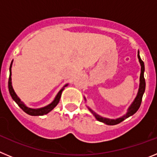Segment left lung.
Instances as JSON below:
<instances>
[{"label":"left lung","instance_id":"left-lung-1","mask_svg":"<svg viewBox=\"0 0 157 157\" xmlns=\"http://www.w3.org/2000/svg\"><path fill=\"white\" fill-rule=\"evenodd\" d=\"M138 57L139 59V61L140 63H141V75H140V86H139V90H138V95L136 97L135 100L132 103V105H130V107L128 109V112H127V114L125 116H123V117L121 118H119L117 120H109V119H106V118H103L100 116L99 115H98L97 113H95L94 112H93L90 109V111L92 112L94 116H95L96 119L100 122H102V123H105L107 125H116L118 123H121L123 122V120H125L127 118L130 117V116H132L138 110V109L140 108L141 106V101H142V97H143V94L144 92H145V78H144V71H145V64H144V62L141 60V57L139 56V52L138 53Z\"/></svg>","mask_w":157,"mask_h":157}]
</instances>
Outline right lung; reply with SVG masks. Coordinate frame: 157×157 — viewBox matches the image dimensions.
Listing matches in <instances>:
<instances>
[{"label":"right lung","instance_id":"right-lung-1","mask_svg":"<svg viewBox=\"0 0 157 157\" xmlns=\"http://www.w3.org/2000/svg\"><path fill=\"white\" fill-rule=\"evenodd\" d=\"M11 67H12V63L10 65V68H9V71H10V75H9V78H8V90H9V93H10L11 97L12 98V99L14 101H16V104L19 105V107L23 112H25L27 114L30 115V116H43V115H45L47 113L52 111V109L55 108V107L57 105V104L59 103V99H60V97H61V94L62 91L63 90V89H61L59 92L58 93V94L56 95V98L54 99V101H52V103L50 105H47V106L44 107V108H41V109H30L28 107H27L24 104L20 101L19 98L17 97V95L16 94L15 91H14L13 88H12V78H11V75H12V73H11ZM67 86V85H66Z\"/></svg>","mask_w":157,"mask_h":157}]
</instances>
